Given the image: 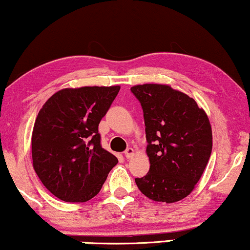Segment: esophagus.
<instances>
[{
    "label": "esophagus",
    "mask_w": 250,
    "mask_h": 250,
    "mask_svg": "<svg viewBox=\"0 0 250 250\" xmlns=\"http://www.w3.org/2000/svg\"><path fill=\"white\" fill-rule=\"evenodd\" d=\"M125 156H126V159H131L132 156L134 155V149L133 148H127L125 150Z\"/></svg>",
    "instance_id": "34e87169"
}]
</instances>
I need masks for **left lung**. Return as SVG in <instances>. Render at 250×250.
I'll use <instances>...</instances> for the list:
<instances>
[{"mask_svg":"<svg viewBox=\"0 0 250 250\" xmlns=\"http://www.w3.org/2000/svg\"><path fill=\"white\" fill-rule=\"evenodd\" d=\"M144 110L149 171L135 178L145 196L167 204L189 196L212 152V128L193 98L168 84L133 85Z\"/></svg>","mask_w":250,"mask_h":250,"instance_id":"8db88e82","label":"left lung"}]
</instances>
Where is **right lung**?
<instances>
[{
    "instance_id": "add662e5",
    "label": "right lung",
    "mask_w": 250,
    "mask_h": 250,
    "mask_svg": "<svg viewBox=\"0 0 250 250\" xmlns=\"http://www.w3.org/2000/svg\"><path fill=\"white\" fill-rule=\"evenodd\" d=\"M119 85L64 88L46 101L32 131V165L46 189L70 203L100 192L118 159L102 148L98 124Z\"/></svg>"
}]
</instances>
